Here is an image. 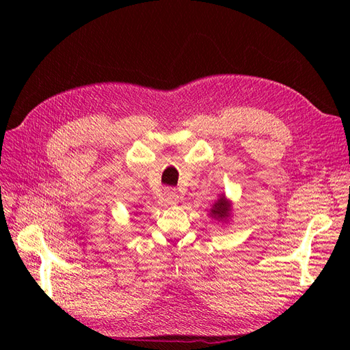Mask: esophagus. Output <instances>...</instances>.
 Returning <instances> with one entry per match:
<instances>
[{
  "label": "esophagus",
  "mask_w": 350,
  "mask_h": 350,
  "mask_svg": "<svg viewBox=\"0 0 350 350\" xmlns=\"http://www.w3.org/2000/svg\"><path fill=\"white\" fill-rule=\"evenodd\" d=\"M163 197H165V201H166V203H169V204H174V203H176V200H178V193H176V189H175V188H165Z\"/></svg>",
  "instance_id": "obj_1"
}]
</instances>
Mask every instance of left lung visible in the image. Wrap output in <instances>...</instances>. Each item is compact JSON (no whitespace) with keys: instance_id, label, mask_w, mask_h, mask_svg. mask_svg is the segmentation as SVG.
Masks as SVG:
<instances>
[{"instance_id":"left-lung-1","label":"left lung","mask_w":350,"mask_h":350,"mask_svg":"<svg viewBox=\"0 0 350 350\" xmlns=\"http://www.w3.org/2000/svg\"><path fill=\"white\" fill-rule=\"evenodd\" d=\"M210 216L217 220H228V217L230 216V203L225 196H220V198L211 207Z\"/></svg>"}]
</instances>
